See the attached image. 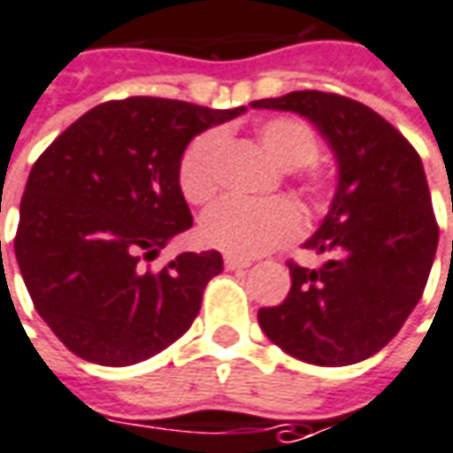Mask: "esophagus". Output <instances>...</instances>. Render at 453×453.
Here are the masks:
<instances>
[{
	"instance_id": "1",
	"label": "esophagus",
	"mask_w": 453,
	"mask_h": 453,
	"mask_svg": "<svg viewBox=\"0 0 453 453\" xmlns=\"http://www.w3.org/2000/svg\"><path fill=\"white\" fill-rule=\"evenodd\" d=\"M223 262H226V270H245V267H250V259L235 257V255H226Z\"/></svg>"
}]
</instances>
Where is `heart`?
<instances>
[{"instance_id": "1", "label": "heart", "mask_w": 453, "mask_h": 453, "mask_svg": "<svg viewBox=\"0 0 453 453\" xmlns=\"http://www.w3.org/2000/svg\"><path fill=\"white\" fill-rule=\"evenodd\" d=\"M259 147L281 169L309 166L303 179V191L309 198L321 201L328 188L324 172L311 161L319 157V137L309 122L299 117H272L259 122L255 129ZM223 154V134L203 132L186 147L179 161V186L188 203H208L218 191V169ZM302 233V216L287 201L245 203L227 198L216 203L201 218V237L205 245L218 248L227 255L255 257L277 250Z\"/></svg>"}]
</instances>
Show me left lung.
Returning a JSON list of instances; mask_svg holds the SVG:
<instances>
[{"label": "left lung", "instance_id": "8db88e82", "mask_svg": "<svg viewBox=\"0 0 453 453\" xmlns=\"http://www.w3.org/2000/svg\"><path fill=\"white\" fill-rule=\"evenodd\" d=\"M252 107L306 117L338 164L328 216L303 242L326 262H287L292 289L259 309V326L303 363H360L397 336L434 262L439 226L422 159L385 117L343 95L296 90Z\"/></svg>", "mask_w": 453, "mask_h": 453}]
</instances>
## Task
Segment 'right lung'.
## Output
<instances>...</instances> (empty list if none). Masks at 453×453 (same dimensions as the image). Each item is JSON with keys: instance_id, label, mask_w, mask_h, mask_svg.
Segmentation results:
<instances>
[{"instance_id": "obj_1", "label": "right lung", "mask_w": 453, "mask_h": 453, "mask_svg": "<svg viewBox=\"0 0 453 453\" xmlns=\"http://www.w3.org/2000/svg\"><path fill=\"white\" fill-rule=\"evenodd\" d=\"M164 97L93 107L50 142L28 173L14 237L31 302L61 343L97 365H134L181 338L216 250L144 262L194 226L179 161L203 129L242 115Z\"/></svg>"}]
</instances>
